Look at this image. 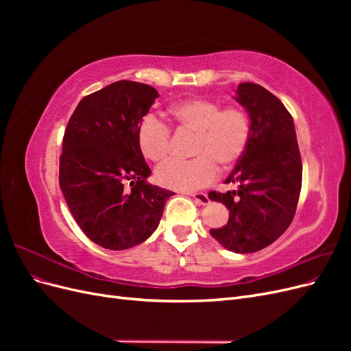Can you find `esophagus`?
<instances>
[{"instance_id":"obj_1","label":"esophagus","mask_w":351,"mask_h":351,"mask_svg":"<svg viewBox=\"0 0 351 351\" xmlns=\"http://www.w3.org/2000/svg\"><path fill=\"white\" fill-rule=\"evenodd\" d=\"M192 196L199 205H208L209 204V197L206 193H200V192H196V193H192L190 195Z\"/></svg>"}]
</instances>
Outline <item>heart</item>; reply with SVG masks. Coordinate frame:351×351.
<instances>
[{
	"instance_id": "b5f03b06",
	"label": "heart",
	"mask_w": 351,
	"mask_h": 351,
	"mask_svg": "<svg viewBox=\"0 0 351 351\" xmlns=\"http://www.w3.org/2000/svg\"><path fill=\"white\" fill-rule=\"evenodd\" d=\"M178 133H195L189 161L169 159L155 171L156 182L168 189L192 192L215 180L218 165L234 167L250 141V119L239 107L221 108L208 98H187L168 108ZM141 152L154 162L171 152V130L155 115H146L137 129Z\"/></svg>"
}]
</instances>
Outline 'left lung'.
Masks as SVG:
<instances>
[{
	"mask_svg": "<svg viewBox=\"0 0 351 351\" xmlns=\"http://www.w3.org/2000/svg\"><path fill=\"white\" fill-rule=\"evenodd\" d=\"M234 99L250 119V141L226 183L237 184L209 199L224 204L228 222L209 232L234 253H253L289 228L302 189V158L294 121L284 104L256 83H240Z\"/></svg>",
	"mask_w": 351,
	"mask_h": 351,
	"instance_id": "8db88e82",
	"label": "left lung"
}]
</instances>
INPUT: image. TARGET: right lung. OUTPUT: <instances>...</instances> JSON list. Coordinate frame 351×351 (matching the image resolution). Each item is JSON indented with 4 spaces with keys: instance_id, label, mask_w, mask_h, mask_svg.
<instances>
[{
    "instance_id": "right-lung-1",
    "label": "right lung",
    "mask_w": 351,
    "mask_h": 351,
    "mask_svg": "<svg viewBox=\"0 0 351 351\" xmlns=\"http://www.w3.org/2000/svg\"><path fill=\"white\" fill-rule=\"evenodd\" d=\"M158 97L149 84L120 80L84 97L69 120L60 187L82 231L104 249H130L151 237L176 195L146 183L151 168L137 145Z\"/></svg>"
}]
</instances>
